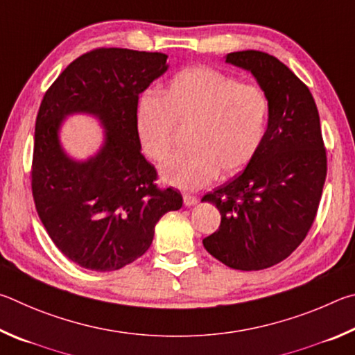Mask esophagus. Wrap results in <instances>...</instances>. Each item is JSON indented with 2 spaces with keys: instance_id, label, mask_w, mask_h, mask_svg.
<instances>
[{
  "instance_id": "esophagus-1",
  "label": "esophagus",
  "mask_w": 355,
  "mask_h": 355,
  "mask_svg": "<svg viewBox=\"0 0 355 355\" xmlns=\"http://www.w3.org/2000/svg\"><path fill=\"white\" fill-rule=\"evenodd\" d=\"M198 198L196 196H191V195H184V204L187 207H191V206H195V204H198Z\"/></svg>"
}]
</instances>
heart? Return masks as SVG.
I'll return each mask as SVG.
<instances>
[{
	"mask_svg": "<svg viewBox=\"0 0 355 355\" xmlns=\"http://www.w3.org/2000/svg\"><path fill=\"white\" fill-rule=\"evenodd\" d=\"M270 98L262 87L210 67H191L168 80L160 96L141 93L135 130L149 157L164 160L174 132L187 128L185 145L162 165V179L181 190H198L231 176L256 159L270 123Z\"/></svg>",
	"mask_w": 355,
	"mask_h": 355,
	"instance_id": "1",
	"label": "heart"
}]
</instances>
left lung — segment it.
<instances>
[{"label": "left lung", "instance_id": "8db88e82", "mask_svg": "<svg viewBox=\"0 0 355 355\" xmlns=\"http://www.w3.org/2000/svg\"><path fill=\"white\" fill-rule=\"evenodd\" d=\"M226 62L265 90L270 123L256 159L201 200L221 214L220 229L202 245L234 270L257 271L282 262L306 239L324 187L326 149L312 93L287 65L254 49L229 53Z\"/></svg>", "mask_w": 355, "mask_h": 355}]
</instances>
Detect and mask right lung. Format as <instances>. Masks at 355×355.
<instances>
[{"mask_svg": "<svg viewBox=\"0 0 355 355\" xmlns=\"http://www.w3.org/2000/svg\"><path fill=\"white\" fill-rule=\"evenodd\" d=\"M164 53L99 48L73 60L46 90L35 120L33 196L49 239L71 262L115 271L148 251L157 221L182 207L174 189H159L135 130L140 93L168 70ZM95 116L100 151L70 158L60 143L67 116Z\"/></svg>", "mask_w": 355, "mask_h": 355, "instance_id": "1", "label": "right lung"}]
</instances>
